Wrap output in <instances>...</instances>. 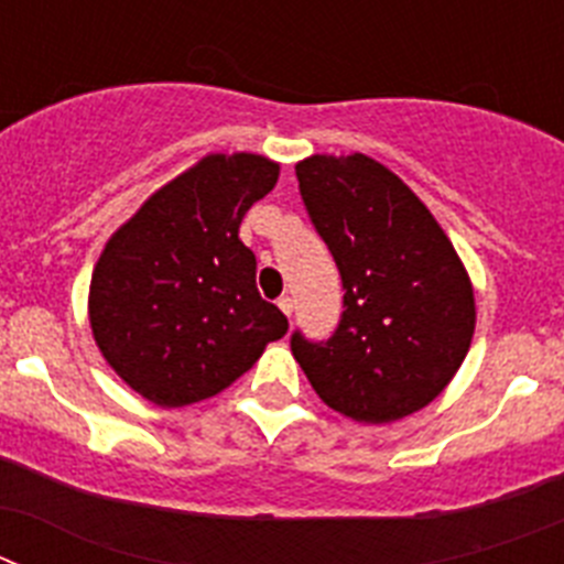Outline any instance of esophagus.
<instances>
[{"mask_svg":"<svg viewBox=\"0 0 564 564\" xmlns=\"http://www.w3.org/2000/svg\"><path fill=\"white\" fill-rule=\"evenodd\" d=\"M279 311H282L288 318H291V313H293V299H291V296H282V299H279Z\"/></svg>","mask_w":564,"mask_h":564,"instance_id":"34e87169","label":"esophagus"}]
</instances>
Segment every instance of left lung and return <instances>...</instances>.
I'll return each instance as SVG.
<instances>
[{"mask_svg": "<svg viewBox=\"0 0 564 564\" xmlns=\"http://www.w3.org/2000/svg\"><path fill=\"white\" fill-rule=\"evenodd\" d=\"M302 203L336 259L344 313L325 341L293 330L316 395L361 423H390L435 401L475 333V293L430 208L367 154L296 163Z\"/></svg>", "mask_w": 564, "mask_h": 564, "instance_id": "1", "label": "left lung"}]
</instances>
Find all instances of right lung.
<instances>
[{
  "label": "right lung",
  "instance_id": "right-lung-1",
  "mask_svg": "<svg viewBox=\"0 0 564 564\" xmlns=\"http://www.w3.org/2000/svg\"><path fill=\"white\" fill-rule=\"evenodd\" d=\"M259 154H208L154 192L112 234L89 285V325L118 376L158 406H186L248 372L285 313L257 291L239 239L248 208L276 186Z\"/></svg>",
  "mask_w": 564,
  "mask_h": 564
}]
</instances>
